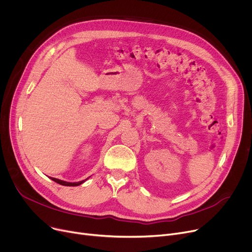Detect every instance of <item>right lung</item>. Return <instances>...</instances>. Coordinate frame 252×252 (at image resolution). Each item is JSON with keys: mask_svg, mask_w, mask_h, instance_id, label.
<instances>
[{"mask_svg": "<svg viewBox=\"0 0 252 252\" xmlns=\"http://www.w3.org/2000/svg\"><path fill=\"white\" fill-rule=\"evenodd\" d=\"M52 180L54 181V182H56V183H58V184H60V185H62V186H72V187H74V186H78V185H81V184H83L85 181H87L88 179H86V180H84V181H81V182H76V183H69V182H65V181H61V180H58V179H55V178H52Z\"/></svg>", "mask_w": 252, "mask_h": 252, "instance_id": "add662e5", "label": "right lung"}]
</instances>
